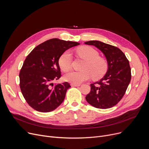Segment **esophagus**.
I'll return each instance as SVG.
<instances>
[{
  "label": "esophagus",
  "mask_w": 149,
  "mask_h": 149,
  "mask_svg": "<svg viewBox=\"0 0 149 149\" xmlns=\"http://www.w3.org/2000/svg\"><path fill=\"white\" fill-rule=\"evenodd\" d=\"M70 85H71V86L72 87H77V86H80V84H73V83H71Z\"/></svg>",
  "instance_id": "34e87169"
}]
</instances>
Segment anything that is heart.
Segmentation results:
<instances>
[{"mask_svg": "<svg viewBox=\"0 0 149 149\" xmlns=\"http://www.w3.org/2000/svg\"><path fill=\"white\" fill-rule=\"evenodd\" d=\"M79 56L86 60L81 71H70L67 73L64 79L73 84H80L92 77L93 79H101L106 73L108 69L107 61L100 57L99 52L91 46H84L77 50ZM72 54L69 51L63 53L58 59L60 68L65 72L68 71L72 66Z\"/></svg>", "mask_w": 149, "mask_h": 149, "instance_id": "1", "label": "heart"}]
</instances>
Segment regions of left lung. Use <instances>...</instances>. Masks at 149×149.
I'll return each instance as SVG.
<instances>
[{
	"mask_svg": "<svg viewBox=\"0 0 149 149\" xmlns=\"http://www.w3.org/2000/svg\"><path fill=\"white\" fill-rule=\"evenodd\" d=\"M84 43L95 46L100 49L104 55L108 64L104 76L98 81L91 84V91L86 100L96 108L112 107L122 99L130 82L129 61L117 47L97 40Z\"/></svg>",
	"mask_w": 149,
	"mask_h": 149,
	"instance_id": "obj_1",
	"label": "left lung"
}]
</instances>
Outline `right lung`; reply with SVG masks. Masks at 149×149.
<instances>
[{"label": "right lung", "mask_w": 149, "mask_h": 149, "mask_svg": "<svg viewBox=\"0 0 149 149\" xmlns=\"http://www.w3.org/2000/svg\"><path fill=\"white\" fill-rule=\"evenodd\" d=\"M79 43L52 38L39 45L26 57L20 71V88L28 104L36 111L49 112L63 101L68 82L54 86L61 77L58 59L67 49Z\"/></svg>", "instance_id": "add662e5"}]
</instances>
